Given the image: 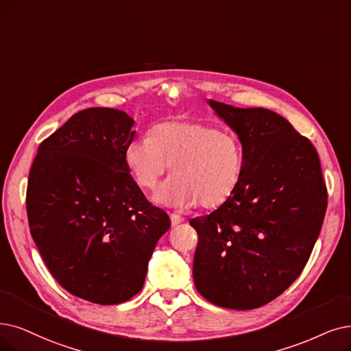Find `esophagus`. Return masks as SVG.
<instances>
[{
    "label": "esophagus",
    "instance_id": "obj_1",
    "mask_svg": "<svg viewBox=\"0 0 351 351\" xmlns=\"http://www.w3.org/2000/svg\"><path fill=\"white\" fill-rule=\"evenodd\" d=\"M170 220H171V224L173 226H177V224H180V223H183V217H181L180 215H176V213H171L170 215Z\"/></svg>",
    "mask_w": 351,
    "mask_h": 351
}]
</instances>
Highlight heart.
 Masks as SVG:
<instances>
[{"mask_svg": "<svg viewBox=\"0 0 351 351\" xmlns=\"http://www.w3.org/2000/svg\"><path fill=\"white\" fill-rule=\"evenodd\" d=\"M245 152L236 134L186 121L158 123L125 148V162L136 183L154 189L171 167L173 176L154 195L160 204L213 208L241 183Z\"/></svg>", "mask_w": 351, "mask_h": 351, "instance_id": "b5f03b06", "label": "heart"}]
</instances>
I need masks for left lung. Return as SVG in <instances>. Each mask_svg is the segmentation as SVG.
Listing matches in <instances>:
<instances>
[{
	"label": "left lung",
	"mask_w": 351,
	"mask_h": 351,
	"mask_svg": "<svg viewBox=\"0 0 351 351\" xmlns=\"http://www.w3.org/2000/svg\"><path fill=\"white\" fill-rule=\"evenodd\" d=\"M239 136L241 183L215 212L190 220L197 230L193 279L219 306L254 310L300 276L318 239L327 189L313 144L275 112L208 99Z\"/></svg>",
	"instance_id": "8db88e82"
}]
</instances>
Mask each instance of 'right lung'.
I'll list each match as a JSON object with an SVG mask.
<instances>
[{
  "mask_svg": "<svg viewBox=\"0 0 351 351\" xmlns=\"http://www.w3.org/2000/svg\"><path fill=\"white\" fill-rule=\"evenodd\" d=\"M127 112L88 108L40 144L27 186L33 241L66 291L101 305L141 291L170 217L151 206L125 162Z\"/></svg>",
  "mask_w": 351,
  "mask_h": 351,
  "instance_id": "obj_1",
  "label": "right lung"
}]
</instances>
